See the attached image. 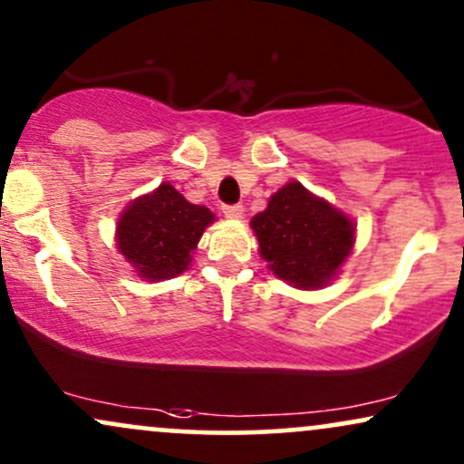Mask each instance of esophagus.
Returning a JSON list of instances; mask_svg holds the SVG:
<instances>
[{
	"label": "esophagus",
	"instance_id": "34e87169",
	"mask_svg": "<svg viewBox=\"0 0 464 464\" xmlns=\"http://www.w3.org/2000/svg\"><path fill=\"white\" fill-rule=\"evenodd\" d=\"M223 215L227 217V219H243L245 215V208L241 204H234V206H223Z\"/></svg>",
	"mask_w": 464,
	"mask_h": 464
}]
</instances>
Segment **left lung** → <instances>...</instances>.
<instances>
[{"label": "left lung", "instance_id": "1", "mask_svg": "<svg viewBox=\"0 0 464 464\" xmlns=\"http://www.w3.org/2000/svg\"><path fill=\"white\" fill-rule=\"evenodd\" d=\"M249 226L266 269L302 291L328 286L356 245L352 217L302 182H288L271 195Z\"/></svg>", "mask_w": 464, "mask_h": 464}]
</instances>
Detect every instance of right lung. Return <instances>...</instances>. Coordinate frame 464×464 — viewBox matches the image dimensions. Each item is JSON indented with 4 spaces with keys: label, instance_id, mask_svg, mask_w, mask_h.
Returning a JSON list of instances; mask_svg holds the SVG:
<instances>
[{
    "label": "right lung",
    "instance_id": "right-lung-1",
    "mask_svg": "<svg viewBox=\"0 0 464 464\" xmlns=\"http://www.w3.org/2000/svg\"><path fill=\"white\" fill-rule=\"evenodd\" d=\"M215 212L190 204L173 184L162 182L119 215L114 243L140 280H171L190 266L195 249Z\"/></svg>",
    "mask_w": 464,
    "mask_h": 464
}]
</instances>
